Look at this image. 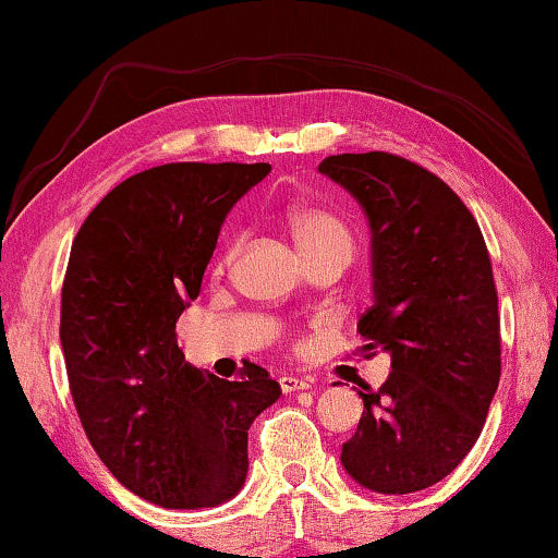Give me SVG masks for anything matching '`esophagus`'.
I'll return each instance as SVG.
<instances>
[{
  "label": "esophagus",
  "mask_w": 558,
  "mask_h": 558,
  "mask_svg": "<svg viewBox=\"0 0 558 558\" xmlns=\"http://www.w3.org/2000/svg\"><path fill=\"white\" fill-rule=\"evenodd\" d=\"M282 393H295V390L313 388V378H295V376H282L280 378Z\"/></svg>",
  "instance_id": "34e87169"
}]
</instances>
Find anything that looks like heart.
I'll return each instance as SVG.
<instances>
[{
	"label": "heart",
	"instance_id": "1",
	"mask_svg": "<svg viewBox=\"0 0 558 558\" xmlns=\"http://www.w3.org/2000/svg\"><path fill=\"white\" fill-rule=\"evenodd\" d=\"M286 226L290 230V238L295 240V247L305 257L315 255H340L348 263L355 251L353 232L348 230L345 222L332 218L328 213L313 210V207H290L286 213ZM238 245L230 243L226 253L220 255V265H228L235 255Z\"/></svg>",
	"mask_w": 558,
	"mask_h": 558
}]
</instances>
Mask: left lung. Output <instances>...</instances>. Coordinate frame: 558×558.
<instances>
[{
  "label": "left lung",
  "instance_id": "1",
  "mask_svg": "<svg viewBox=\"0 0 558 558\" xmlns=\"http://www.w3.org/2000/svg\"><path fill=\"white\" fill-rule=\"evenodd\" d=\"M361 205L371 228L373 305L365 351L390 355L340 463L376 494H413L446 478L484 428L501 378L498 298L484 235L461 197L421 165L388 153L318 165Z\"/></svg>",
  "mask_w": 558,
  "mask_h": 558
}]
</instances>
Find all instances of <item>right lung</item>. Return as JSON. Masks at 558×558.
I'll return each mask as SVG.
<instances>
[{
    "instance_id": "1",
    "label": "right lung",
    "mask_w": 558,
    "mask_h": 558,
    "mask_svg": "<svg viewBox=\"0 0 558 558\" xmlns=\"http://www.w3.org/2000/svg\"><path fill=\"white\" fill-rule=\"evenodd\" d=\"M268 162H170L120 182L72 243L60 340L82 428L132 494L210 509L247 476V430L280 398L247 363L240 380L190 365L174 323L199 295L232 205Z\"/></svg>"
}]
</instances>
